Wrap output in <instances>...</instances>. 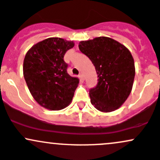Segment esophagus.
I'll list each match as a JSON object with an SVG mask.
<instances>
[{"label": "esophagus", "mask_w": 160, "mask_h": 160, "mask_svg": "<svg viewBox=\"0 0 160 160\" xmlns=\"http://www.w3.org/2000/svg\"><path fill=\"white\" fill-rule=\"evenodd\" d=\"M78 78H79V79L81 81H84V80H85V77H84L83 74H82V73H80L79 75H78Z\"/></svg>", "instance_id": "34e87169"}]
</instances>
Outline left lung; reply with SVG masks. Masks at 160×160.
Instances as JSON below:
<instances>
[{
    "label": "left lung",
    "instance_id": "obj_1",
    "mask_svg": "<svg viewBox=\"0 0 160 160\" xmlns=\"http://www.w3.org/2000/svg\"><path fill=\"white\" fill-rule=\"evenodd\" d=\"M78 48L93 63L98 78L97 85L89 91L92 104L102 112L119 108L130 95L135 76L129 49L105 37L81 41Z\"/></svg>",
    "mask_w": 160,
    "mask_h": 160
}]
</instances>
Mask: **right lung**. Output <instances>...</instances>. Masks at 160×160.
Returning <instances> with one entry per match:
<instances>
[{"label": "right lung", "instance_id": "add662e5", "mask_svg": "<svg viewBox=\"0 0 160 160\" xmlns=\"http://www.w3.org/2000/svg\"><path fill=\"white\" fill-rule=\"evenodd\" d=\"M74 46L72 41L51 37L32 46L23 61V76L33 98L52 111L71 103L79 80L67 72L64 56Z\"/></svg>", "mask_w": 160, "mask_h": 160}]
</instances>
